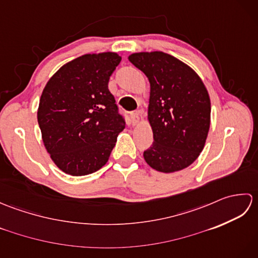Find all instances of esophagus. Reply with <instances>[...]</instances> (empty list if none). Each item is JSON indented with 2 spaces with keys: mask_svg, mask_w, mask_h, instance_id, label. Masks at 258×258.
I'll use <instances>...</instances> for the list:
<instances>
[{
  "mask_svg": "<svg viewBox=\"0 0 258 258\" xmlns=\"http://www.w3.org/2000/svg\"><path fill=\"white\" fill-rule=\"evenodd\" d=\"M130 116H131V120H132V123H133L134 125L139 123V120H140L139 112H132V113L130 114Z\"/></svg>",
  "mask_w": 258,
  "mask_h": 258,
  "instance_id": "34e87169",
  "label": "esophagus"
}]
</instances>
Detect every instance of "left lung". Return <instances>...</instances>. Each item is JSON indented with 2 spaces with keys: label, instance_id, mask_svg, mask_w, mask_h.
<instances>
[{
  "label": "left lung",
  "instance_id": "1",
  "mask_svg": "<svg viewBox=\"0 0 258 258\" xmlns=\"http://www.w3.org/2000/svg\"><path fill=\"white\" fill-rule=\"evenodd\" d=\"M151 84L149 120L154 142L144 158L158 172L189 166L204 149L211 124V101L200 76L163 52L128 56Z\"/></svg>",
  "mask_w": 258,
  "mask_h": 258
}]
</instances>
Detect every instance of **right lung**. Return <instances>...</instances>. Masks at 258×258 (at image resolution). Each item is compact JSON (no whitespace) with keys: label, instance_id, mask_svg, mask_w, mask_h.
<instances>
[{"label":"right lung","instance_id":"1","mask_svg":"<svg viewBox=\"0 0 258 258\" xmlns=\"http://www.w3.org/2000/svg\"><path fill=\"white\" fill-rule=\"evenodd\" d=\"M120 59L112 52L80 56L63 65L43 90L37 122L47 153L64 173L98 171L125 127L107 85Z\"/></svg>","mask_w":258,"mask_h":258}]
</instances>
